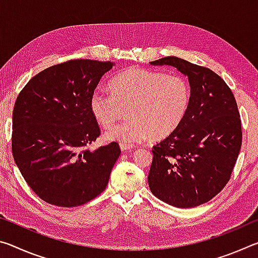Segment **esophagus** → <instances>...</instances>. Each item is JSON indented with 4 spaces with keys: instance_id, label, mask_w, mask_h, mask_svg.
<instances>
[{
    "instance_id": "obj_1",
    "label": "esophagus",
    "mask_w": 258,
    "mask_h": 258,
    "mask_svg": "<svg viewBox=\"0 0 258 258\" xmlns=\"http://www.w3.org/2000/svg\"><path fill=\"white\" fill-rule=\"evenodd\" d=\"M120 149L125 151V150H133L134 146L133 145H126V143H120Z\"/></svg>"
}]
</instances>
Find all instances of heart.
<instances>
[{
    "label": "heart",
    "instance_id": "b5f03b06",
    "mask_svg": "<svg viewBox=\"0 0 258 258\" xmlns=\"http://www.w3.org/2000/svg\"><path fill=\"white\" fill-rule=\"evenodd\" d=\"M111 94L95 91L90 98L94 118L109 128L124 115L123 123L106 133L108 141L120 143L161 140L178 128L190 104V85L180 75L131 67L109 83Z\"/></svg>",
    "mask_w": 258,
    "mask_h": 258
}]
</instances>
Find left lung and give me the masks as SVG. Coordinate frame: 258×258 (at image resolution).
Returning a JSON list of instances; mask_svg holds the SVG:
<instances>
[{
    "label": "left lung",
    "mask_w": 258,
    "mask_h": 258,
    "mask_svg": "<svg viewBox=\"0 0 258 258\" xmlns=\"http://www.w3.org/2000/svg\"><path fill=\"white\" fill-rule=\"evenodd\" d=\"M169 64L187 76L190 104L178 128L152 147L148 183L157 198L180 208L209 202L229 182L242 143L241 119L228 84L209 68L176 56Z\"/></svg>",
    "instance_id": "obj_1"
}]
</instances>
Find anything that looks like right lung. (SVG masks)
<instances>
[{"mask_svg":"<svg viewBox=\"0 0 258 258\" xmlns=\"http://www.w3.org/2000/svg\"><path fill=\"white\" fill-rule=\"evenodd\" d=\"M110 61L73 59L35 75L17 97L12 156L42 200L73 208L103 192L120 155L117 142L90 150L101 134L90 98Z\"/></svg>","mask_w":258,"mask_h":258,"instance_id":"obj_1","label":"right lung"}]
</instances>
